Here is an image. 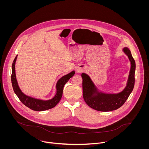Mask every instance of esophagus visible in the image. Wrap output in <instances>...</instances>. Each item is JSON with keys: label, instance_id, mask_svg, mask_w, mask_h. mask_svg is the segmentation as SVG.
Returning a JSON list of instances; mask_svg holds the SVG:
<instances>
[{"label": "esophagus", "instance_id": "34e87169", "mask_svg": "<svg viewBox=\"0 0 149 149\" xmlns=\"http://www.w3.org/2000/svg\"><path fill=\"white\" fill-rule=\"evenodd\" d=\"M83 68H78V69H77V70H78V72H81L82 70H83Z\"/></svg>", "mask_w": 149, "mask_h": 149}]
</instances>
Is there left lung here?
Listing matches in <instances>:
<instances>
[{
    "instance_id": "left-lung-1",
    "label": "left lung",
    "mask_w": 149,
    "mask_h": 149,
    "mask_svg": "<svg viewBox=\"0 0 149 149\" xmlns=\"http://www.w3.org/2000/svg\"><path fill=\"white\" fill-rule=\"evenodd\" d=\"M122 50L128 56L131 68L126 86L119 93H106L100 91L87 74H81L83 97L85 103L91 108L103 112L117 109L124 104L132 92L135 84V62L128 47H124Z\"/></svg>"
}]
</instances>
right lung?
Instances as JSON below:
<instances>
[{
    "instance_id": "add662e5",
    "label": "right lung",
    "mask_w": 149,
    "mask_h": 149,
    "mask_svg": "<svg viewBox=\"0 0 149 149\" xmlns=\"http://www.w3.org/2000/svg\"><path fill=\"white\" fill-rule=\"evenodd\" d=\"M18 55L15 57L13 64H12V74H11V83L14 91L18 97L19 99L22 103L26 106L29 107L34 111H42L56 106L60 101L62 96L65 84L68 81V80L74 76L75 71L73 70L69 73L64 75L61 77L57 82L56 85V93L55 96L51 99L44 100L39 99L32 97L31 96L25 95L20 89L18 81L16 78L15 74V63L17 61Z\"/></svg>"
}]
</instances>
